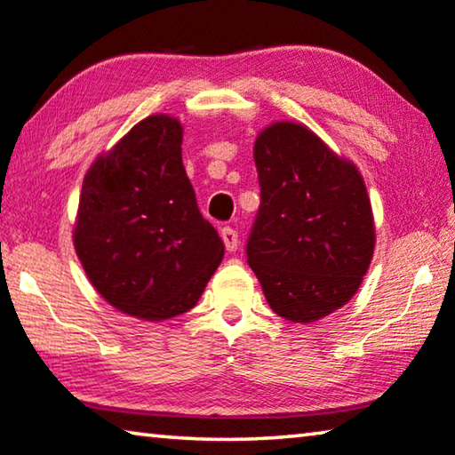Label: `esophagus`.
Instances as JSON below:
<instances>
[{"label": "esophagus", "mask_w": 455, "mask_h": 455, "mask_svg": "<svg viewBox=\"0 0 455 455\" xmlns=\"http://www.w3.org/2000/svg\"><path fill=\"white\" fill-rule=\"evenodd\" d=\"M220 235H222V241H225L227 251H230V253L236 251V247H239V233H236L235 228L225 227L220 230Z\"/></svg>", "instance_id": "obj_1"}]
</instances>
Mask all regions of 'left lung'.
Here are the masks:
<instances>
[{
  "instance_id": "left-lung-1",
  "label": "left lung",
  "mask_w": 455,
  "mask_h": 455,
  "mask_svg": "<svg viewBox=\"0 0 455 455\" xmlns=\"http://www.w3.org/2000/svg\"><path fill=\"white\" fill-rule=\"evenodd\" d=\"M253 156L261 206L247 243L251 269L281 318H326L358 291L374 253L363 174L295 121L265 127Z\"/></svg>"
}]
</instances>
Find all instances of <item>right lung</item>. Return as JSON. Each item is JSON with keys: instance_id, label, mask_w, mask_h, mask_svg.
Wrapping results in <instances>:
<instances>
[{"instance_id": "obj_1", "label": "right lung", "mask_w": 455, "mask_h": 455, "mask_svg": "<svg viewBox=\"0 0 455 455\" xmlns=\"http://www.w3.org/2000/svg\"><path fill=\"white\" fill-rule=\"evenodd\" d=\"M184 127L149 115L95 157L72 243L86 277L121 314L162 322L188 312L225 255L182 164Z\"/></svg>"}]
</instances>
